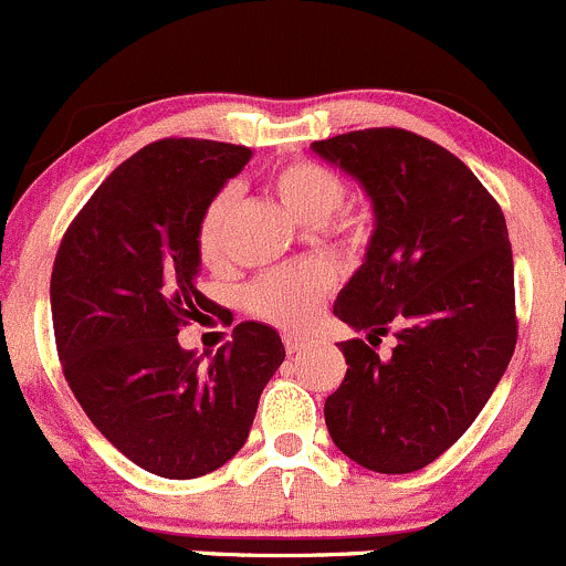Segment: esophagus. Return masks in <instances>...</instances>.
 Wrapping results in <instances>:
<instances>
[{"label": "esophagus", "instance_id": "34e87169", "mask_svg": "<svg viewBox=\"0 0 566 566\" xmlns=\"http://www.w3.org/2000/svg\"><path fill=\"white\" fill-rule=\"evenodd\" d=\"M283 344H285V352H289V355H296V352H302L311 346V338H307V335L289 333V335H283Z\"/></svg>", "mask_w": 566, "mask_h": 566}]
</instances>
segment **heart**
I'll list each match as a JSON object with an SVG mask.
<instances>
[{
    "label": "heart",
    "mask_w": 566,
    "mask_h": 566,
    "mask_svg": "<svg viewBox=\"0 0 566 566\" xmlns=\"http://www.w3.org/2000/svg\"><path fill=\"white\" fill-rule=\"evenodd\" d=\"M272 192L285 206L294 220L305 226H322L344 203L346 187L338 172L318 161L296 159L289 165L277 167L270 176ZM237 192L233 189H220L214 198L206 203L203 214L198 222V253L206 266L220 264L222 244H226V222L231 217ZM333 285V277L318 264H296L283 266V270L266 272L259 277L244 294L250 311L266 322L277 324L285 329H300L316 316L324 294Z\"/></svg>",
    "instance_id": "1"
}]
</instances>
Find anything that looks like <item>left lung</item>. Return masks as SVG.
Here are the masks:
<instances>
[{"label":"left lung","mask_w":566,"mask_h":566,"mask_svg":"<svg viewBox=\"0 0 566 566\" xmlns=\"http://www.w3.org/2000/svg\"><path fill=\"white\" fill-rule=\"evenodd\" d=\"M371 200L366 259L333 313L346 377L324 401L333 443L374 473H412L465 434L514 344V264L501 206L446 148L405 128L311 145ZM394 328L395 355L373 352Z\"/></svg>","instance_id":"8db88e82"}]
</instances>
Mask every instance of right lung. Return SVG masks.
I'll use <instances>...</instances> for the list:
<instances>
[{
    "mask_svg": "<svg viewBox=\"0 0 566 566\" xmlns=\"http://www.w3.org/2000/svg\"><path fill=\"white\" fill-rule=\"evenodd\" d=\"M250 148L159 139L106 176L65 231L52 322L76 401L123 457L161 479L226 465L248 440L261 390L281 368L277 329L233 327L217 355L178 329L211 302L198 291V222Z\"/></svg>",
    "mask_w": 566,
    "mask_h": 566,
    "instance_id": "right-lung-1",
    "label": "right lung"
}]
</instances>
